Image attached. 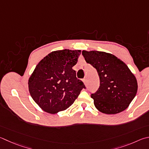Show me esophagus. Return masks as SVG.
Segmentation results:
<instances>
[{"instance_id":"1","label":"esophagus","mask_w":149,"mask_h":149,"mask_svg":"<svg viewBox=\"0 0 149 149\" xmlns=\"http://www.w3.org/2000/svg\"><path fill=\"white\" fill-rule=\"evenodd\" d=\"M83 81L86 85V78H84V79H83Z\"/></svg>"}]
</instances>
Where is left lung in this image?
<instances>
[{"label": "left lung", "mask_w": 149, "mask_h": 149, "mask_svg": "<svg viewBox=\"0 0 149 149\" xmlns=\"http://www.w3.org/2000/svg\"><path fill=\"white\" fill-rule=\"evenodd\" d=\"M86 62L96 69L100 86L91 94L96 109L105 114H117L125 110L137 91L136 77L123 61L102 51H83Z\"/></svg>", "instance_id": "1"}]
</instances>
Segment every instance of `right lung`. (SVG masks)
Returning a JSON list of instances; mask_svg holds the SVG:
<instances>
[{
	"mask_svg": "<svg viewBox=\"0 0 149 149\" xmlns=\"http://www.w3.org/2000/svg\"><path fill=\"white\" fill-rule=\"evenodd\" d=\"M80 54V50L53 51L35 68L29 79V93L45 111L55 114L66 109L86 88L72 69Z\"/></svg>",
	"mask_w": 149,
	"mask_h": 149,
	"instance_id": "obj_1",
	"label": "right lung"
}]
</instances>
